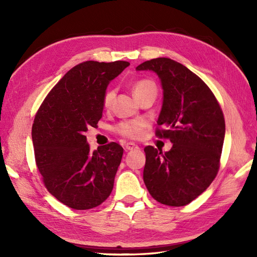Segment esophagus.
Here are the masks:
<instances>
[{"mask_svg": "<svg viewBox=\"0 0 257 257\" xmlns=\"http://www.w3.org/2000/svg\"><path fill=\"white\" fill-rule=\"evenodd\" d=\"M123 148H124L125 151H132V150H135V149H138V146L133 144V143H128V144L124 145Z\"/></svg>", "mask_w": 257, "mask_h": 257, "instance_id": "esophagus-1", "label": "esophagus"}]
</instances>
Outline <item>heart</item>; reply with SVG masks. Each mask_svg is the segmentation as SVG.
<instances>
[{
  "label": "heart",
  "mask_w": 257,
  "mask_h": 257,
  "mask_svg": "<svg viewBox=\"0 0 257 257\" xmlns=\"http://www.w3.org/2000/svg\"><path fill=\"white\" fill-rule=\"evenodd\" d=\"M134 95L137 99H140L148 94H156L157 95V85L152 79L149 78H143L136 81L134 85ZM114 98V90L110 89L107 90L106 94L103 95L102 98V107L105 110H109L111 108L112 100ZM144 121L141 120H129V121L120 122L114 127V132L118 135L122 136L124 138L129 139H139L144 134Z\"/></svg>",
  "instance_id": "obj_1"
}]
</instances>
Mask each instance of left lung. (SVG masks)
Here are the masks:
<instances>
[{"label":"left lung","instance_id":"1","mask_svg":"<svg viewBox=\"0 0 257 257\" xmlns=\"http://www.w3.org/2000/svg\"><path fill=\"white\" fill-rule=\"evenodd\" d=\"M136 69L159 76L163 103L156 136L173 144L165 154L146 147L145 184L160 203L187 205L209 188L219 172L225 135L220 103L199 76L173 59L154 58Z\"/></svg>","mask_w":257,"mask_h":257}]
</instances>
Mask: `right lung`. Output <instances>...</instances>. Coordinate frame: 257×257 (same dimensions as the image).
I'll use <instances>...</instances> for the list:
<instances>
[{
  "mask_svg": "<svg viewBox=\"0 0 257 257\" xmlns=\"http://www.w3.org/2000/svg\"><path fill=\"white\" fill-rule=\"evenodd\" d=\"M128 62L87 61L76 65L53 87L32 127L35 162L52 195L74 210L100 205L110 195L123 149L116 143L94 152L85 133L97 127L109 81Z\"/></svg>",
  "mask_w": 257,
  "mask_h": 257,
  "instance_id": "add662e5",
  "label": "right lung"
}]
</instances>
